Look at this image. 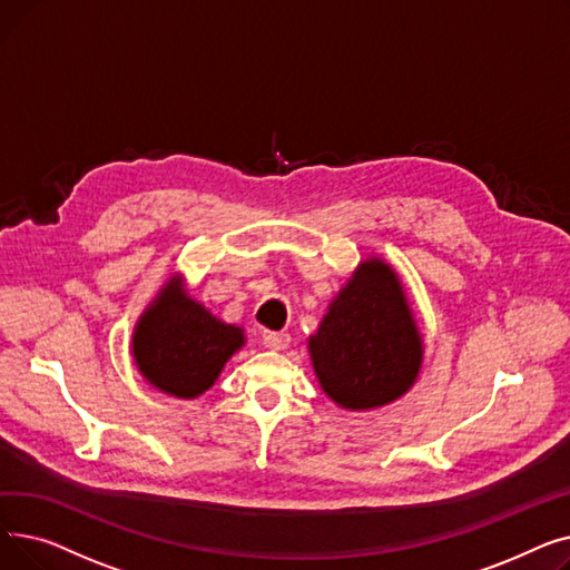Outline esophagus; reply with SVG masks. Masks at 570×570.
Returning <instances> with one entry per match:
<instances>
[{
    "label": "esophagus",
    "instance_id": "obj_1",
    "mask_svg": "<svg viewBox=\"0 0 570 570\" xmlns=\"http://www.w3.org/2000/svg\"><path fill=\"white\" fill-rule=\"evenodd\" d=\"M288 342H291L288 333H269V331L263 333V344L273 351H284L288 346Z\"/></svg>",
    "mask_w": 570,
    "mask_h": 570
}]
</instances>
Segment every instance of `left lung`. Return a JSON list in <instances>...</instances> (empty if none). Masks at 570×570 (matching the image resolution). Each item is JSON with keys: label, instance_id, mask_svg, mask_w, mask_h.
Segmentation results:
<instances>
[{"label": "left lung", "instance_id": "8db88e82", "mask_svg": "<svg viewBox=\"0 0 570 570\" xmlns=\"http://www.w3.org/2000/svg\"><path fill=\"white\" fill-rule=\"evenodd\" d=\"M307 348L321 391L342 409L370 411L406 395L425 348L395 267L379 256L357 263Z\"/></svg>", "mask_w": 570, "mask_h": 570}]
</instances>
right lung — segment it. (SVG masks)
Wrapping results in <instances>:
<instances>
[{
	"instance_id": "right-lung-1",
	"label": "right lung",
	"mask_w": 570,
	"mask_h": 570,
	"mask_svg": "<svg viewBox=\"0 0 570 570\" xmlns=\"http://www.w3.org/2000/svg\"><path fill=\"white\" fill-rule=\"evenodd\" d=\"M245 342L243 327L217 318L187 293L183 275H173L140 314L131 355L140 376L159 393L196 400Z\"/></svg>"
}]
</instances>
